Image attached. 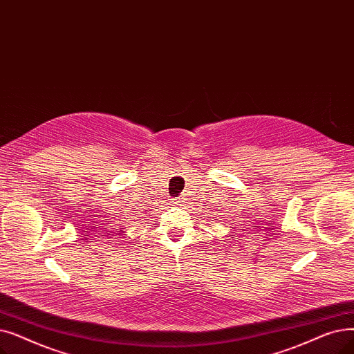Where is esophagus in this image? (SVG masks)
<instances>
[{"instance_id":"1","label":"esophagus","mask_w":354,"mask_h":354,"mask_svg":"<svg viewBox=\"0 0 354 354\" xmlns=\"http://www.w3.org/2000/svg\"><path fill=\"white\" fill-rule=\"evenodd\" d=\"M174 204H175V205H182V204H183V198H176Z\"/></svg>"}]
</instances>
